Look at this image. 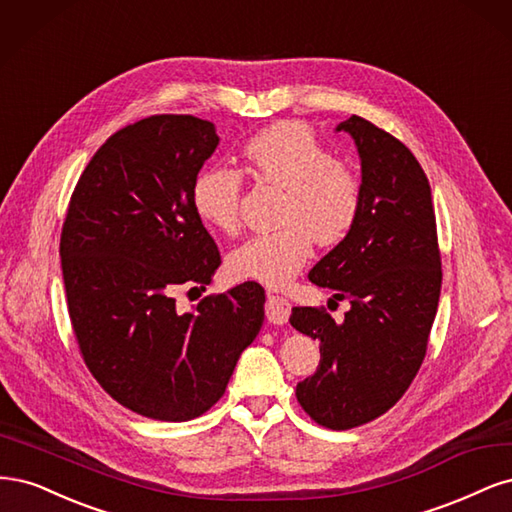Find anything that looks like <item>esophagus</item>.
Returning <instances> with one entry per match:
<instances>
[{
  "label": "esophagus",
  "mask_w": 512,
  "mask_h": 512,
  "mask_svg": "<svg viewBox=\"0 0 512 512\" xmlns=\"http://www.w3.org/2000/svg\"><path fill=\"white\" fill-rule=\"evenodd\" d=\"M289 302L285 298H278V295H270L266 302V317L274 325H283L289 319Z\"/></svg>",
  "instance_id": "esophagus-1"
}]
</instances>
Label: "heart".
I'll return each instance as SVG.
<instances>
[{
	"instance_id": "heart-1",
	"label": "heart",
	"mask_w": 512,
	"mask_h": 512,
	"mask_svg": "<svg viewBox=\"0 0 512 512\" xmlns=\"http://www.w3.org/2000/svg\"><path fill=\"white\" fill-rule=\"evenodd\" d=\"M249 172L261 183L285 191L274 232L257 234L227 257L229 274L280 287L298 272L312 240L332 246L351 232L361 208V185L355 172L336 161L302 123H276L259 131L242 148ZM242 176L227 168H204L191 185V206L204 225L234 234Z\"/></svg>"
}]
</instances>
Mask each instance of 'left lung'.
I'll return each mask as SVG.
<instances>
[{"label":"left lung","mask_w":512,"mask_h":512,"mask_svg":"<svg viewBox=\"0 0 512 512\" xmlns=\"http://www.w3.org/2000/svg\"><path fill=\"white\" fill-rule=\"evenodd\" d=\"M346 131L361 161L353 229L310 270V283L351 300L344 321L298 306L289 323L319 342L321 364L295 389L319 425L351 430L381 417L417 376L438 310L442 270L432 189L419 161L353 114Z\"/></svg>","instance_id":"8db88e82"}]
</instances>
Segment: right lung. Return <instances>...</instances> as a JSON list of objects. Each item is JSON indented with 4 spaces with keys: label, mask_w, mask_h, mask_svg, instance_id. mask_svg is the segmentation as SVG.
Wrapping results in <instances>:
<instances>
[{
    "label": "right lung",
    "mask_w": 512,
    "mask_h": 512,
    "mask_svg": "<svg viewBox=\"0 0 512 512\" xmlns=\"http://www.w3.org/2000/svg\"><path fill=\"white\" fill-rule=\"evenodd\" d=\"M217 146L214 125L191 114L127 125L93 155L65 214L59 255L82 359L110 398L148 419L204 415L263 325L257 283L176 308L180 287L206 289L221 266L191 206Z\"/></svg>",
    "instance_id": "obj_1"
}]
</instances>
